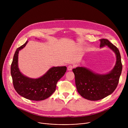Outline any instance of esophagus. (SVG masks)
<instances>
[{
	"instance_id": "1",
	"label": "esophagus",
	"mask_w": 128,
	"mask_h": 128,
	"mask_svg": "<svg viewBox=\"0 0 128 128\" xmlns=\"http://www.w3.org/2000/svg\"><path fill=\"white\" fill-rule=\"evenodd\" d=\"M73 68V66L72 65H69L67 67V70L68 71H71Z\"/></svg>"
}]
</instances>
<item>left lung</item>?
<instances>
[{"mask_svg":"<svg viewBox=\"0 0 128 128\" xmlns=\"http://www.w3.org/2000/svg\"><path fill=\"white\" fill-rule=\"evenodd\" d=\"M100 48L107 46L116 54V63L108 73L99 74L85 67L72 69L78 93L83 98L97 101L112 94L116 88L122 71L120 54L118 48L106 39H101Z\"/></svg>","mask_w":128,"mask_h":128,"instance_id":"1","label":"left lung"}]
</instances>
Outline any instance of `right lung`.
Listing matches in <instances>:
<instances>
[{
  "label": "right lung",
  "instance_id": "1",
  "mask_svg": "<svg viewBox=\"0 0 128 128\" xmlns=\"http://www.w3.org/2000/svg\"><path fill=\"white\" fill-rule=\"evenodd\" d=\"M28 42L27 41L18 48L14 56L10 68L13 85L16 92L24 98L33 101L44 100L50 97L55 91L57 83L65 74L67 67H52L38 78H30L24 76L18 66V54Z\"/></svg>",
  "mask_w": 128,
  "mask_h": 128
}]
</instances>
